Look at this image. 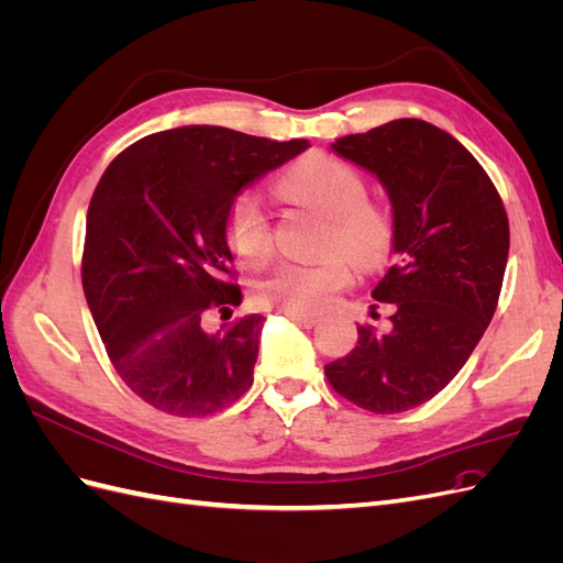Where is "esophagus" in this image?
<instances>
[{
    "label": "esophagus",
    "mask_w": 563,
    "mask_h": 563,
    "mask_svg": "<svg viewBox=\"0 0 563 563\" xmlns=\"http://www.w3.org/2000/svg\"><path fill=\"white\" fill-rule=\"evenodd\" d=\"M288 319L291 321H296V323H300V327H305V329H312V327H317V317H310V314H286Z\"/></svg>",
    "instance_id": "obj_1"
}]
</instances>
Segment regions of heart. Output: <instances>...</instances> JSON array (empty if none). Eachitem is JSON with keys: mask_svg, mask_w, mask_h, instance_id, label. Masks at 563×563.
Wrapping results in <instances>:
<instances>
[{"mask_svg": "<svg viewBox=\"0 0 563 563\" xmlns=\"http://www.w3.org/2000/svg\"><path fill=\"white\" fill-rule=\"evenodd\" d=\"M286 199L310 207L327 218L321 251L333 253L321 263H284L255 288L263 308L286 314H319L335 294L352 282L354 269L380 265L391 246L389 213L366 199V178L354 166L329 155H310L296 162L277 180ZM225 240L251 265H261L272 253V228L263 201L253 192H240L225 213ZM345 252L349 257L338 256Z\"/></svg>", "mask_w": 563, "mask_h": 563, "instance_id": "1", "label": "heart"}]
</instances>
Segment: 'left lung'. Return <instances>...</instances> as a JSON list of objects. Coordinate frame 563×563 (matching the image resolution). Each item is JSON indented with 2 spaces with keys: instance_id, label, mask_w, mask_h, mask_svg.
<instances>
[{
  "instance_id": "obj_1",
  "label": "left lung",
  "mask_w": 563,
  "mask_h": 563,
  "mask_svg": "<svg viewBox=\"0 0 563 563\" xmlns=\"http://www.w3.org/2000/svg\"><path fill=\"white\" fill-rule=\"evenodd\" d=\"M331 147L383 183L397 263L373 288V298L395 305L391 329L356 327V347L323 371L347 401L401 413L457 376L490 323L509 251L507 213L470 150L422 119H395Z\"/></svg>"
}]
</instances>
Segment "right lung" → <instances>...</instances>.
<instances>
[{"label": "right lung", "instance_id": "right-lung-1", "mask_svg": "<svg viewBox=\"0 0 563 563\" xmlns=\"http://www.w3.org/2000/svg\"><path fill=\"white\" fill-rule=\"evenodd\" d=\"M308 147L180 126L145 135L106 168L87 213L81 286L119 378L157 411L209 416L251 387L263 317L207 331L211 312L242 302L225 213L242 187Z\"/></svg>", "mask_w": 563, "mask_h": 563}]
</instances>
